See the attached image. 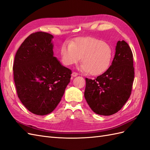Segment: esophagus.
Wrapping results in <instances>:
<instances>
[{"label":"esophagus","instance_id":"esophagus-1","mask_svg":"<svg viewBox=\"0 0 150 150\" xmlns=\"http://www.w3.org/2000/svg\"><path fill=\"white\" fill-rule=\"evenodd\" d=\"M77 75H78V74H77V73H76V72H73L72 74H71L72 77H75V76H76Z\"/></svg>","mask_w":150,"mask_h":150}]
</instances>
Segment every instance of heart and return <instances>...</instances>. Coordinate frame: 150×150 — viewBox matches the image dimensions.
Instances as JSON below:
<instances>
[{"label": "heart", "instance_id": "heart-1", "mask_svg": "<svg viewBox=\"0 0 150 150\" xmlns=\"http://www.w3.org/2000/svg\"><path fill=\"white\" fill-rule=\"evenodd\" d=\"M63 63L67 66L77 63L81 59V70L92 75H98L107 70L112 58V49L105 42L98 38L79 37L64 44L61 49Z\"/></svg>", "mask_w": 150, "mask_h": 150}]
</instances>
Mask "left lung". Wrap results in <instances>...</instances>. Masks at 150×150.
Masks as SVG:
<instances>
[{
    "mask_svg": "<svg viewBox=\"0 0 150 150\" xmlns=\"http://www.w3.org/2000/svg\"><path fill=\"white\" fill-rule=\"evenodd\" d=\"M111 66L94 79H86L84 97L91 110L100 115L116 113L131 94L134 78L133 54L128 44L118 41Z\"/></svg>",
    "mask_w": 150,
    "mask_h": 150,
    "instance_id": "left-lung-1",
    "label": "left lung"
}]
</instances>
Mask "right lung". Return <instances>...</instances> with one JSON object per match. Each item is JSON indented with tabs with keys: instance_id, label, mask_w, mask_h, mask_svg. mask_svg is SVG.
I'll return each mask as SVG.
<instances>
[{
	"instance_id": "obj_1",
	"label": "right lung",
	"mask_w": 150,
	"mask_h": 150,
	"mask_svg": "<svg viewBox=\"0 0 150 150\" xmlns=\"http://www.w3.org/2000/svg\"><path fill=\"white\" fill-rule=\"evenodd\" d=\"M53 35L32 33L19 47L13 64L18 96L26 108L35 115L51 113L59 104L71 71L54 56Z\"/></svg>"
}]
</instances>
